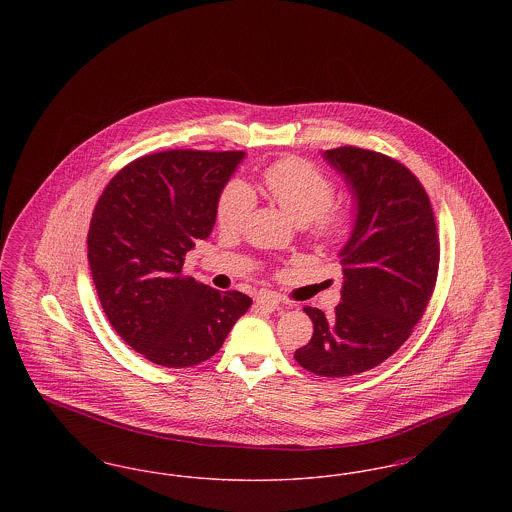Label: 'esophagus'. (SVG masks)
Instances as JSON below:
<instances>
[{"instance_id": "1", "label": "esophagus", "mask_w": 512, "mask_h": 512, "mask_svg": "<svg viewBox=\"0 0 512 512\" xmlns=\"http://www.w3.org/2000/svg\"><path fill=\"white\" fill-rule=\"evenodd\" d=\"M255 305L259 309H263V311H274L280 305V297L276 293L261 292L257 295V299H255Z\"/></svg>"}]
</instances>
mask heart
<instances>
[{
	"label": "heart",
	"instance_id": "1",
	"mask_svg": "<svg viewBox=\"0 0 512 512\" xmlns=\"http://www.w3.org/2000/svg\"><path fill=\"white\" fill-rule=\"evenodd\" d=\"M268 197L284 209L297 224L307 226L311 234L324 242L341 240L351 224L353 209L332 203L334 182L307 159L284 157L263 172ZM257 205L253 188L240 180H230L220 192L217 220L224 230H240Z\"/></svg>",
	"mask_w": 512,
	"mask_h": 512
}]
</instances>
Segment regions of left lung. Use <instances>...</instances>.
Wrapping results in <instances>:
<instances>
[{
	"label": "left lung",
	"mask_w": 512,
	"mask_h": 512,
	"mask_svg": "<svg viewBox=\"0 0 512 512\" xmlns=\"http://www.w3.org/2000/svg\"><path fill=\"white\" fill-rule=\"evenodd\" d=\"M324 159L347 182L357 215L341 247V303L332 317L303 307L313 338L295 351L305 370L341 378L384 363L422 318L436 288L438 228L418 178L384 153L343 146Z\"/></svg>",
	"instance_id": "1"
}]
</instances>
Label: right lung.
I'll list each match as a JSON object with an SVG mask.
<instances>
[{
    "instance_id": "obj_1",
    "label": "right lung",
    "mask_w": 512,
    "mask_h": 512,
    "mask_svg": "<svg viewBox=\"0 0 512 512\" xmlns=\"http://www.w3.org/2000/svg\"><path fill=\"white\" fill-rule=\"evenodd\" d=\"M245 151L171 149L117 172L99 195L88 263L115 332L147 361L167 368L211 359L251 307L182 274L186 253L217 219L220 192Z\"/></svg>"
}]
</instances>
